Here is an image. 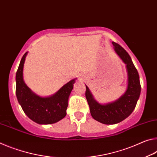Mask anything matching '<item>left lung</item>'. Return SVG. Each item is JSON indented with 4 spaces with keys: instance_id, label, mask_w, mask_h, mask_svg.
Here are the masks:
<instances>
[{
    "instance_id": "obj_1",
    "label": "left lung",
    "mask_w": 157,
    "mask_h": 157,
    "mask_svg": "<svg viewBox=\"0 0 157 157\" xmlns=\"http://www.w3.org/2000/svg\"><path fill=\"white\" fill-rule=\"evenodd\" d=\"M112 44L115 52L126 65L127 86L124 93L114 101L101 104L96 101L86 85V97L92 117L104 124H117L129 117L136 106L141 90L139 75L130 56L118 44L114 42Z\"/></svg>"
}]
</instances>
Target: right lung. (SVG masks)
I'll list each match as a JSON object with an SVG mask.
<instances>
[{
  "label": "right lung",
  "instance_id": "add662e5",
  "mask_svg": "<svg viewBox=\"0 0 157 157\" xmlns=\"http://www.w3.org/2000/svg\"><path fill=\"white\" fill-rule=\"evenodd\" d=\"M28 53L23 56L16 74L17 100L25 115L33 122L40 124H53L66 116L69 97L76 78L64 85L52 95H37L28 88L23 78L24 63Z\"/></svg>",
  "mask_w": 157,
  "mask_h": 157
}]
</instances>
